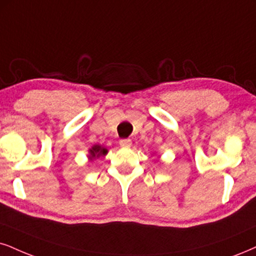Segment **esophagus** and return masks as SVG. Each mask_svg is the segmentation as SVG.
Segmentation results:
<instances>
[{"mask_svg": "<svg viewBox=\"0 0 256 256\" xmlns=\"http://www.w3.org/2000/svg\"><path fill=\"white\" fill-rule=\"evenodd\" d=\"M120 146L122 148H129L132 146V140L130 138H122L120 140Z\"/></svg>", "mask_w": 256, "mask_h": 256, "instance_id": "obj_1", "label": "esophagus"}]
</instances>
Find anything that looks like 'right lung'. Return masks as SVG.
Instances as JSON below:
<instances>
[{
	"instance_id": "obj_1",
	"label": "right lung",
	"mask_w": 256,
	"mask_h": 256,
	"mask_svg": "<svg viewBox=\"0 0 256 256\" xmlns=\"http://www.w3.org/2000/svg\"><path fill=\"white\" fill-rule=\"evenodd\" d=\"M106 152H108V150H106V148H103L102 146H98V144H96V146H94L90 150L89 158H90L91 160H94V159H97V158H100V156H106Z\"/></svg>"
}]
</instances>
